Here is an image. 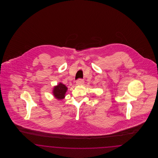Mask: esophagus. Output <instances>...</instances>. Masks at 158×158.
Instances as JSON below:
<instances>
[{"instance_id":"1","label":"esophagus","mask_w":158,"mask_h":158,"mask_svg":"<svg viewBox=\"0 0 158 158\" xmlns=\"http://www.w3.org/2000/svg\"><path fill=\"white\" fill-rule=\"evenodd\" d=\"M83 83H84V81H83V80H82V79H79L76 82V85H83Z\"/></svg>"}]
</instances>
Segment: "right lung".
Wrapping results in <instances>:
<instances>
[{
	"mask_svg": "<svg viewBox=\"0 0 158 158\" xmlns=\"http://www.w3.org/2000/svg\"><path fill=\"white\" fill-rule=\"evenodd\" d=\"M68 87L63 84L62 83H59L56 86H54L53 88V96L55 98L59 100H61L65 98L66 93L68 90Z\"/></svg>",
	"mask_w": 158,
	"mask_h": 158,
	"instance_id": "obj_1",
	"label": "right lung"
}]
</instances>
